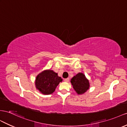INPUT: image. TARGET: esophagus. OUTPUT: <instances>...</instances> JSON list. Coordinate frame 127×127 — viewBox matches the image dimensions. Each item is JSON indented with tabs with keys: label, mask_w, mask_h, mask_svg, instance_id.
I'll list each match as a JSON object with an SVG mask.
<instances>
[{
	"label": "esophagus",
	"mask_w": 127,
	"mask_h": 127,
	"mask_svg": "<svg viewBox=\"0 0 127 127\" xmlns=\"http://www.w3.org/2000/svg\"><path fill=\"white\" fill-rule=\"evenodd\" d=\"M69 78H66L64 80V81L66 82H69Z\"/></svg>",
	"instance_id": "esophagus-1"
}]
</instances>
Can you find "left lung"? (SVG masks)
<instances>
[{"label":"left lung","mask_w":127,"mask_h":127,"mask_svg":"<svg viewBox=\"0 0 127 127\" xmlns=\"http://www.w3.org/2000/svg\"><path fill=\"white\" fill-rule=\"evenodd\" d=\"M73 87L78 94H83L89 88V82L82 73H79L71 79Z\"/></svg>","instance_id":"8db88e82"}]
</instances>
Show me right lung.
Instances as JSON below:
<instances>
[{
  "instance_id": "obj_1",
  "label": "right lung",
  "mask_w": 127,
  "mask_h": 127,
  "mask_svg": "<svg viewBox=\"0 0 127 127\" xmlns=\"http://www.w3.org/2000/svg\"><path fill=\"white\" fill-rule=\"evenodd\" d=\"M63 79L58 76V74L52 70H46L36 76L35 84L36 89L45 95L51 94L55 88L62 82Z\"/></svg>"
}]
</instances>
